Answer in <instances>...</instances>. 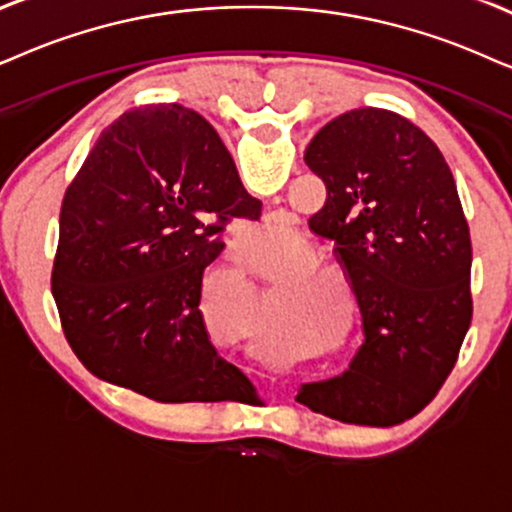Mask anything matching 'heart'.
<instances>
[{"instance_id":"obj_1","label":"heart","mask_w":512,"mask_h":512,"mask_svg":"<svg viewBox=\"0 0 512 512\" xmlns=\"http://www.w3.org/2000/svg\"><path fill=\"white\" fill-rule=\"evenodd\" d=\"M271 241H274V234H271V229H267L260 238H257V245H255V248L260 250V252H262V250H267V245H269ZM300 260H302V262H314V252H312V250H302ZM314 271H316V269H314Z\"/></svg>"}]
</instances>
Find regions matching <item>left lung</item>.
<instances>
[{
	"label": "left lung",
	"instance_id": "obj_1",
	"mask_svg": "<svg viewBox=\"0 0 512 512\" xmlns=\"http://www.w3.org/2000/svg\"><path fill=\"white\" fill-rule=\"evenodd\" d=\"M304 163L326 184L312 217L335 238L364 345L297 401L354 425L416 416L449 378L472 321V245L444 155L411 120L357 108L323 125Z\"/></svg>",
	"mask_w": 512,
	"mask_h": 512
}]
</instances>
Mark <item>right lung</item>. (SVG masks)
<instances>
[{"label":"right lung","instance_id":"add662e5","mask_svg":"<svg viewBox=\"0 0 512 512\" xmlns=\"http://www.w3.org/2000/svg\"><path fill=\"white\" fill-rule=\"evenodd\" d=\"M260 205L196 111L158 103L103 129L63 196L51 271L63 333L84 368L163 404L252 392L210 342L200 288L229 217L257 219Z\"/></svg>","mask_w":512,"mask_h":512}]
</instances>
